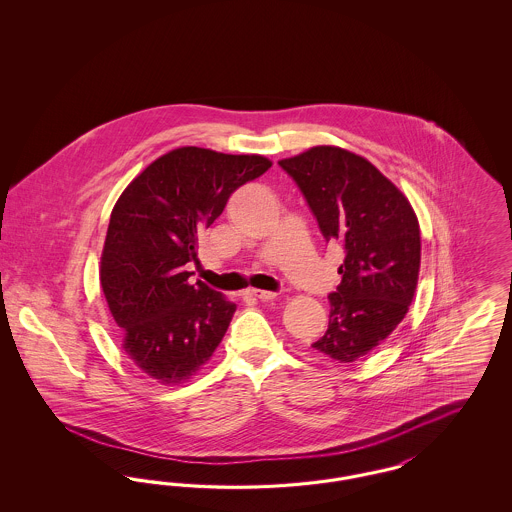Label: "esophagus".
Wrapping results in <instances>:
<instances>
[{"mask_svg": "<svg viewBox=\"0 0 512 512\" xmlns=\"http://www.w3.org/2000/svg\"><path fill=\"white\" fill-rule=\"evenodd\" d=\"M247 295H251V297H257V299H261V301H270V299H274L278 293L263 292V290H255V288H251V290H247Z\"/></svg>", "mask_w": 512, "mask_h": 512, "instance_id": "1", "label": "esophagus"}]
</instances>
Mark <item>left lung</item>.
Segmentation results:
<instances>
[{"label":"left lung","instance_id":"obj_1","mask_svg":"<svg viewBox=\"0 0 512 512\" xmlns=\"http://www.w3.org/2000/svg\"><path fill=\"white\" fill-rule=\"evenodd\" d=\"M307 199L326 242L345 259L330 293L328 330L313 347L353 363L405 318L420 268V226L409 199L365 157L317 146L278 161Z\"/></svg>","mask_w":512,"mask_h":512}]
</instances>
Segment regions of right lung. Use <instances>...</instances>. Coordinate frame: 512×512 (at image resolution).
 Masks as SVG:
<instances>
[{
    "instance_id": "1",
    "label": "right lung",
    "mask_w": 512,
    "mask_h": 512,
    "mask_svg": "<svg viewBox=\"0 0 512 512\" xmlns=\"http://www.w3.org/2000/svg\"><path fill=\"white\" fill-rule=\"evenodd\" d=\"M272 167L263 155L178 147L153 161L113 207L99 282L122 349L165 386L190 380L224 338L236 305L190 284L197 244L245 182Z\"/></svg>"
}]
</instances>
